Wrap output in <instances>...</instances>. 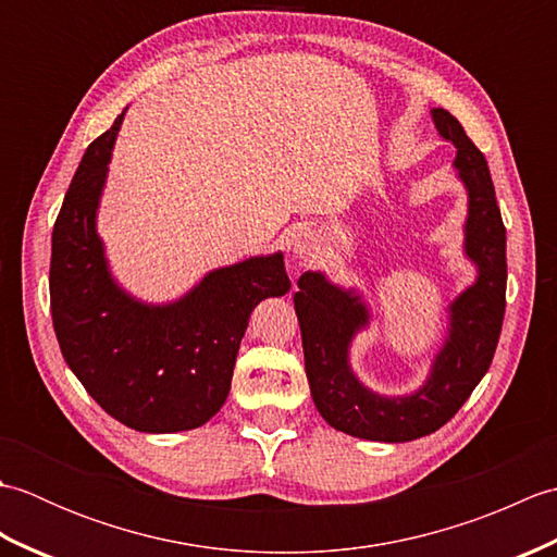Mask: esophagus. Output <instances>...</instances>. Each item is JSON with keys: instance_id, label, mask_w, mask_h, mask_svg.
I'll list each match as a JSON object with an SVG mask.
<instances>
[{"instance_id": "1", "label": "esophagus", "mask_w": 557, "mask_h": 557, "mask_svg": "<svg viewBox=\"0 0 557 557\" xmlns=\"http://www.w3.org/2000/svg\"><path fill=\"white\" fill-rule=\"evenodd\" d=\"M292 246H294V251L299 253V258H306L311 251V242H309V236H306V234H297V239L292 242Z\"/></svg>"}]
</instances>
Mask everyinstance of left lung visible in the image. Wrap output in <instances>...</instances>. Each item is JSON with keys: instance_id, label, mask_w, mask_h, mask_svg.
<instances>
[{"instance_id": "obj_1", "label": "left lung", "mask_w": 557, "mask_h": 557, "mask_svg": "<svg viewBox=\"0 0 557 557\" xmlns=\"http://www.w3.org/2000/svg\"><path fill=\"white\" fill-rule=\"evenodd\" d=\"M433 122L457 148L455 168L469 191L465 246L479 265V280L449 306V337L437 354L429 383L409 397L373 395L347 363L354 333L369 321L363 304L351 292L330 285L321 272H304L294 294L315 409L333 429L366 441L407 443L445 425L486 375L503 330L505 224L488 162L447 110H433Z\"/></svg>"}]
</instances>
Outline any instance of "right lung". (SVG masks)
Here are the masks:
<instances>
[{"instance_id":"obj_1","label":"right lung","mask_w":557,"mask_h":557,"mask_svg":"<svg viewBox=\"0 0 557 557\" xmlns=\"http://www.w3.org/2000/svg\"><path fill=\"white\" fill-rule=\"evenodd\" d=\"M124 112L88 146L52 230L50 309L69 369L128 429L174 433L210 421L230 395L248 318L292 282L282 253L210 272L182 301L146 306L114 285L96 210Z\"/></svg>"}]
</instances>
